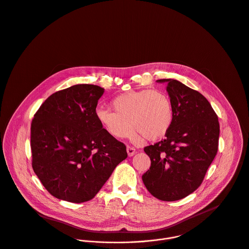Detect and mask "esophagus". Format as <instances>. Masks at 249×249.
I'll return each instance as SVG.
<instances>
[{
  "label": "esophagus",
  "instance_id": "1",
  "mask_svg": "<svg viewBox=\"0 0 249 249\" xmlns=\"http://www.w3.org/2000/svg\"><path fill=\"white\" fill-rule=\"evenodd\" d=\"M126 152H127V155L128 157H132L135 155L136 153V150L133 148V147H130V146H127L126 147Z\"/></svg>",
  "mask_w": 249,
  "mask_h": 249
}]
</instances>
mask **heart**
Returning a JSON list of instances; mask_svg holds the SVG:
<instances>
[{
	"label": "heart",
	"instance_id": "b5f03b06",
	"mask_svg": "<svg viewBox=\"0 0 249 249\" xmlns=\"http://www.w3.org/2000/svg\"><path fill=\"white\" fill-rule=\"evenodd\" d=\"M111 106L114 111L97 108L95 117L106 132L117 139L130 137L133 126L147 140H159L165 136L174 121L173 102L161 90L126 91L116 96Z\"/></svg>",
	"mask_w": 249,
	"mask_h": 249
}]
</instances>
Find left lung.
<instances>
[{"label":"left lung","instance_id":"1","mask_svg":"<svg viewBox=\"0 0 249 249\" xmlns=\"http://www.w3.org/2000/svg\"><path fill=\"white\" fill-rule=\"evenodd\" d=\"M173 102L174 121L165 139L144 149L151 159L142 179L162 201H177L202 183L218 149V118L207 98L175 79H160Z\"/></svg>","mask_w":249,"mask_h":249}]
</instances>
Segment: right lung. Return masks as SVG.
<instances>
[{
  "mask_svg": "<svg viewBox=\"0 0 249 249\" xmlns=\"http://www.w3.org/2000/svg\"><path fill=\"white\" fill-rule=\"evenodd\" d=\"M104 89L79 84L50 95L31 125L33 169L54 197L82 203L92 199L126 147L111 136L95 117Z\"/></svg>",
  "mask_w": 249,
  "mask_h": 249,
  "instance_id": "add662e5",
  "label": "right lung"
}]
</instances>
